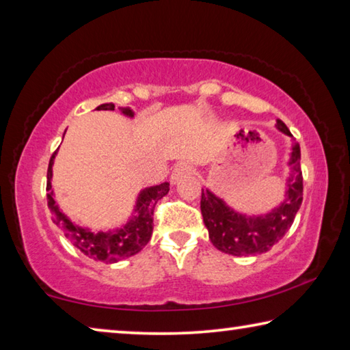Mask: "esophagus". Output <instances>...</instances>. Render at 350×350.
<instances>
[{"label": "esophagus", "instance_id": "esophagus-1", "mask_svg": "<svg viewBox=\"0 0 350 350\" xmlns=\"http://www.w3.org/2000/svg\"><path fill=\"white\" fill-rule=\"evenodd\" d=\"M191 171H193V167L189 163H187V162L177 163L173 170V173H171V183H177L182 179V177L191 174Z\"/></svg>", "mask_w": 350, "mask_h": 350}]
</instances>
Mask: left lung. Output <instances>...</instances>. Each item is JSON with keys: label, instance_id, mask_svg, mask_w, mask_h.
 I'll use <instances>...</instances> for the list:
<instances>
[{"label": "left lung", "instance_id": "8db88e82", "mask_svg": "<svg viewBox=\"0 0 350 350\" xmlns=\"http://www.w3.org/2000/svg\"><path fill=\"white\" fill-rule=\"evenodd\" d=\"M278 129L292 137L288 128L281 120H278ZM299 161V145L293 144L288 159L292 173L288 174L286 183V198L265 215L247 216L228 206L208 188H202L200 211L208 230L210 241L217 250L233 256L260 254L269 252L278 241L282 239V236L292 227L293 219L303 202V174Z\"/></svg>", "mask_w": 350, "mask_h": 350}]
</instances>
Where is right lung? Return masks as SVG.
Instances as JSON below:
<instances>
[{
	"label": "right lung",
	"mask_w": 350,
	"mask_h": 350,
	"mask_svg": "<svg viewBox=\"0 0 350 350\" xmlns=\"http://www.w3.org/2000/svg\"><path fill=\"white\" fill-rule=\"evenodd\" d=\"M114 103H103L97 106V111H114ZM120 112L126 117H134L131 108H120ZM66 133V131H64ZM58 151V150H57ZM57 151L52 154L47 168V206L54 215V222L62 227L64 236L72 242L74 247L94 260L103 262H117L129 256H134L144 248L152 234V213L154 205L159 199L167 196L170 183L163 182L161 185L144 188L135 199L134 213L122 227L108 230V232H92L90 228L79 227L60 210L55 204L54 189H52V165L57 156Z\"/></svg>",
	"instance_id": "add662e5"
}]
</instances>
